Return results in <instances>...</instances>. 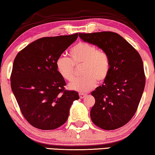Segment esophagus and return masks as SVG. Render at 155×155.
Wrapping results in <instances>:
<instances>
[{"label": "esophagus", "instance_id": "1", "mask_svg": "<svg viewBox=\"0 0 155 155\" xmlns=\"http://www.w3.org/2000/svg\"><path fill=\"white\" fill-rule=\"evenodd\" d=\"M79 96H80V99H83V98H84V97L87 96V94H83V93H80Z\"/></svg>", "mask_w": 155, "mask_h": 155}]
</instances>
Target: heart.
I'll list each match as a JSON object with an SVG mask.
<instances>
[{
	"label": "heart",
	"mask_w": 155,
	"mask_h": 155,
	"mask_svg": "<svg viewBox=\"0 0 155 155\" xmlns=\"http://www.w3.org/2000/svg\"><path fill=\"white\" fill-rule=\"evenodd\" d=\"M71 58L60 56L56 61L58 73L65 80L71 82L74 79V65H81L79 79L70 84V87L80 92L90 91L98 83L107 79L111 71V58L108 53L97 48L94 44L80 41L69 51Z\"/></svg>",
	"instance_id": "1"
}]
</instances>
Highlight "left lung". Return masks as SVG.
I'll list each match as a JSON object with an SVG mask.
<instances>
[{
	"mask_svg": "<svg viewBox=\"0 0 155 155\" xmlns=\"http://www.w3.org/2000/svg\"><path fill=\"white\" fill-rule=\"evenodd\" d=\"M79 37L105 50L111 58L109 75L91 93L95 99L91 119L104 130L120 128L135 115L143 95L145 85L143 60L136 49L116 32L80 33Z\"/></svg>",
	"mask_w": 155,
	"mask_h": 155,
	"instance_id": "8db88e82",
	"label": "left lung"
}]
</instances>
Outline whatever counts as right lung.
Returning a JSON list of instances; mask_svg holds the SVG:
<instances>
[{
    "instance_id": "add662e5",
    "label": "right lung",
    "mask_w": 155,
    "mask_h": 155,
    "mask_svg": "<svg viewBox=\"0 0 155 155\" xmlns=\"http://www.w3.org/2000/svg\"><path fill=\"white\" fill-rule=\"evenodd\" d=\"M78 34L42 37L29 44L14 60L10 84L25 119L35 128L54 130L66 122L73 101L80 98L65 90L56 61L77 39Z\"/></svg>"
}]
</instances>
